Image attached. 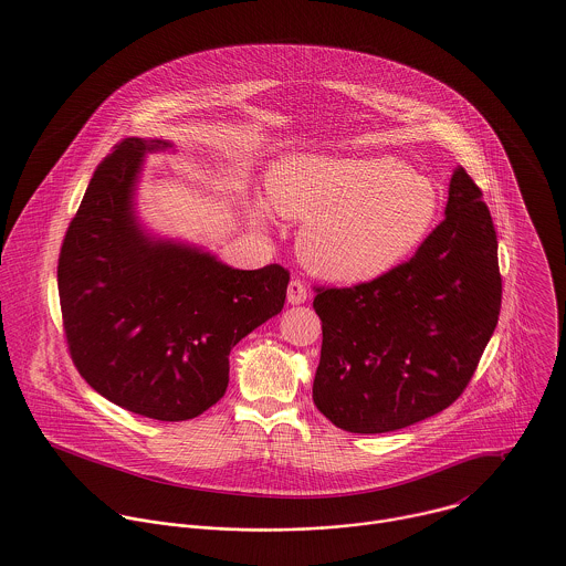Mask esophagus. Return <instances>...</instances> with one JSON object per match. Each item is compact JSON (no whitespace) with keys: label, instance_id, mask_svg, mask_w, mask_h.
<instances>
[{"label":"esophagus","instance_id":"1","mask_svg":"<svg viewBox=\"0 0 566 566\" xmlns=\"http://www.w3.org/2000/svg\"><path fill=\"white\" fill-rule=\"evenodd\" d=\"M286 295H289V303L291 305H298V303L307 301V289H305V284L301 280H291Z\"/></svg>","mask_w":566,"mask_h":566}]
</instances>
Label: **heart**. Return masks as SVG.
I'll list each match as a JSON object with an SVG mask.
<instances>
[{
  "label": "heart",
  "instance_id": "heart-1",
  "mask_svg": "<svg viewBox=\"0 0 566 566\" xmlns=\"http://www.w3.org/2000/svg\"><path fill=\"white\" fill-rule=\"evenodd\" d=\"M270 206L303 222L298 252L324 280L367 284L424 243L439 214L431 180L390 157H286L270 174ZM254 216L268 218L256 203Z\"/></svg>",
  "mask_w": 566,
  "mask_h": 566
}]
</instances>
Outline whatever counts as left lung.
<instances>
[{
  "instance_id": "left-lung-1",
  "label": "left lung",
  "mask_w": 566,
  "mask_h": 566,
  "mask_svg": "<svg viewBox=\"0 0 566 566\" xmlns=\"http://www.w3.org/2000/svg\"><path fill=\"white\" fill-rule=\"evenodd\" d=\"M496 231L482 190L457 167L446 218L384 277L316 289L323 323L312 397L337 429L390 432L457 401L499 323Z\"/></svg>"
}]
</instances>
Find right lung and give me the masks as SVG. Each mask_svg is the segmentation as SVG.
<instances>
[{
    "label": "right lung",
    "mask_w": 566,
    "mask_h": 566,
    "mask_svg": "<svg viewBox=\"0 0 566 566\" xmlns=\"http://www.w3.org/2000/svg\"><path fill=\"white\" fill-rule=\"evenodd\" d=\"M127 137L97 165L59 254L63 331L86 384L137 416L180 422L218 403L229 352L280 314L291 273L233 270L210 252L144 233L135 216L146 153Z\"/></svg>",
    "instance_id": "right-lung-1"
}]
</instances>
